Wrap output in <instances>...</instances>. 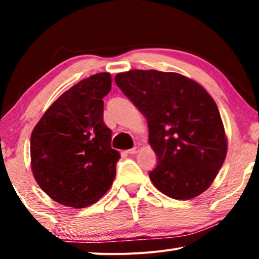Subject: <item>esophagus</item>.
<instances>
[{"instance_id":"esophagus-1","label":"esophagus","mask_w":259,"mask_h":259,"mask_svg":"<svg viewBox=\"0 0 259 259\" xmlns=\"http://www.w3.org/2000/svg\"><path fill=\"white\" fill-rule=\"evenodd\" d=\"M138 151H139V147H133V148H131V150L127 151V153H128V154H136V153H138Z\"/></svg>"}]
</instances>
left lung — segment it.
<instances>
[{
    "instance_id": "1",
    "label": "left lung",
    "mask_w": 259,
    "mask_h": 259,
    "mask_svg": "<svg viewBox=\"0 0 259 259\" xmlns=\"http://www.w3.org/2000/svg\"><path fill=\"white\" fill-rule=\"evenodd\" d=\"M115 83L143 113L158 161L150 178L173 199H192L208 189L225 160L228 141L211 95L178 73L133 69Z\"/></svg>"
}]
</instances>
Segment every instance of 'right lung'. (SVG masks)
Masks as SVG:
<instances>
[{
  "label": "right lung",
  "instance_id": "obj_1",
  "mask_svg": "<svg viewBox=\"0 0 259 259\" xmlns=\"http://www.w3.org/2000/svg\"><path fill=\"white\" fill-rule=\"evenodd\" d=\"M108 73L94 74L66 91L34 127L31 171L53 200L82 208L98 201L115 178L118 151L111 147L102 98L111 91Z\"/></svg>",
  "mask_w": 259,
  "mask_h": 259
}]
</instances>
